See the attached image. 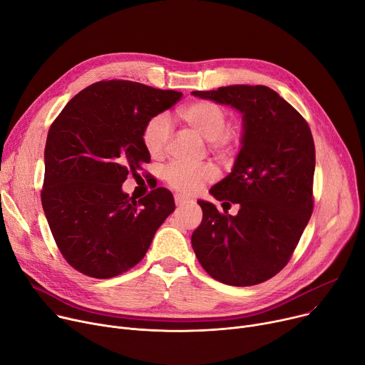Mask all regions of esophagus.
Wrapping results in <instances>:
<instances>
[{"label":"esophagus","mask_w":365,"mask_h":365,"mask_svg":"<svg viewBox=\"0 0 365 365\" xmlns=\"http://www.w3.org/2000/svg\"><path fill=\"white\" fill-rule=\"evenodd\" d=\"M175 202H176V205H185L186 202H189V200L187 198H185L183 195H180V193H176L175 195Z\"/></svg>","instance_id":"esophagus-1"}]
</instances>
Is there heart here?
<instances>
[{"label": "heart", "instance_id": "b5f03b06", "mask_svg": "<svg viewBox=\"0 0 365 365\" xmlns=\"http://www.w3.org/2000/svg\"><path fill=\"white\" fill-rule=\"evenodd\" d=\"M176 115L190 130L198 133L210 143V151L226 160L242 142L240 128H227V111L212 101L200 100L189 103L176 111ZM170 139V123L164 115H155L142 130V143L153 158L164 155ZM165 183L183 195H195L208 182L214 180L215 172L210 164L189 167L173 163L164 168Z\"/></svg>", "mask_w": 365, "mask_h": 365}]
</instances>
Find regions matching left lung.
I'll use <instances>...</instances> for the list:
<instances>
[{"mask_svg": "<svg viewBox=\"0 0 365 365\" xmlns=\"http://www.w3.org/2000/svg\"><path fill=\"white\" fill-rule=\"evenodd\" d=\"M192 93L244 114L242 148L232 173L210 190L218 201L239 204V211L230 215L198 201L202 222L192 233V248L202 269L218 282L262 283L289 262L312 214L311 129L292 106L262 85Z\"/></svg>", "mask_w": 365, "mask_h": 365, "instance_id": "1", "label": "left lung"}]
</instances>
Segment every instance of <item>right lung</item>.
<instances>
[{"instance_id": "right-lung-1", "label": "right lung", "mask_w": 365, "mask_h": 365, "mask_svg": "<svg viewBox=\"0 0 365 365\" xmlns=\"http://www.w3.org/2000/svg\"><path fill=\"white\" fill-rule=\"evenodd\" d=\"M180 98L176 91L101 81L73 96L53 121L41 201L61 255L82 274L110 279L130 270L175 211L165 187L135 201L121 183L151 160L145 125Z\"/></svg>"}]
</instances>
